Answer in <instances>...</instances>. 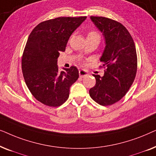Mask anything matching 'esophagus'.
<instances>
[{"instance_id": "34e87169", "label": "esophagus", "mask_w": 156, "mask_h": 156, "mask_svg": "<svg viewBox=\"0 0 156 156\" xmlns=\"http://www.w3.org/2000/svg\"><path fill=\"white\" fill-rule=\"evenodd\" d=\"M79 73H80V77H84V76H87L88 75V72H87L86 70H84V69H80V72H79Z\"/></svg>"}]
</instances>
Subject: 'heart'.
Listing matches in <instances>:
<instances>
[{"label": "heart", "mask_w": 156, "mask_h": 156, "mask_svg": "<svg viewBox=\"0 0 156 156\" xmlns=\"http://www.w3.org/2000/svg\"><path fill=\"white\" fill-rule=\"evenodd\" d=\"M87 36H92V37H99L100 39V35L99 33L97 31H91L88 33V35Z\"/></svg>", "instance_id": "b5f03b06"}]
</instances>
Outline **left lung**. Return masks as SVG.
Masks as SVG:
<instances>
[{
  "label": "left lung",
  "mask_w": 156,
  "mask_h": 156,
  "mask_svg": "<svg viewBox=\"0 0 156 156\" xmlns=\"http://www.w3.org/2000/svg\"><path fill=\"white\" fill-rule=\"evenodd\" d=\"M106 40L100 61L105 69L104 76L93 74L95 86L89 89L94 101L101 106L112 105L129 90L137 72V54L133 37L128 30L117 21L105 17L91 16Z\"/></svg>",
  "instance_id": "8db88e82"
}]
</instances>
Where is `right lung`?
Instances as JSON below:
<instances>
[{"label":"right lung","mask_w":156,"mask_h":156,"mask_svg":"<svg viewBox=\"0 0 156 156\" xmlns=\"http://www.w3.org/2000/svg\"><path fill=\"white\" fill-rule=\"evenodd\" d=\"M87 18L59 17L40 23L30 34L22 57L25 82L37 101L57 107L69 98V88L79 78L77 68L72 66L59 72L57 58L65 51L72 33Z\"/></svg>","instance_id":"obj_1"}]
</instances>
